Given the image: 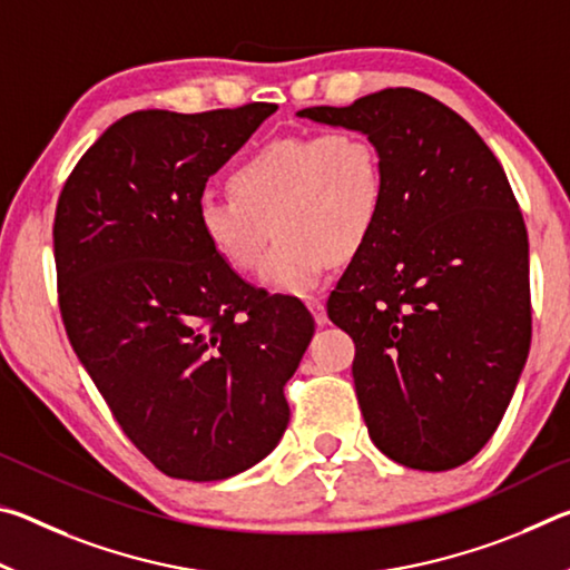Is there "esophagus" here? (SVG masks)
Listing matches in <instances>:
<instances>
[{
    "label": "esophagus",
    "instance_id": "1",
    "mask_svg": "<svg viewBox=\"0 0 570 570\" xmlns=\"http://www.w3.org/2000/svg\"><path fill=\"white\" fill-rule=\"evenodd\" d=\"M306 306H308V312H312V316H314V322H316V324L324 326L326 322H330V320H326V308H324V304L320 302V298H308Z\"/></svg>",
    "mask_w": 570,
    "mask_h": 570
}]
</instances>
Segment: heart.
Instances as JSON below:
<instances>
[{
    "label": "heart",
    "mask_w": 570,
    "mask_h": 570,
    "mask_svg": "<svg viewBox=\"0 0 570 570\" xmlns=\"http://www.w3.org/2000/svg\"><path fill=\"white\" fill-rule=\"evenodd\" d=\"M228 188L198 198L200 238L230 272L250 274L274 230L262 284L292 296L316 292L332 262L364 250L387 200L377 146L346 128L266 142L238 163Z\"/></svg>",
    "instance_id": "1"
}]
</instances>
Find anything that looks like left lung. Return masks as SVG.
<instances>
[{"label": "left lung", "mask_w": 570, "mask_h": 570, "mask_svg": "<svg viewBox=\"0 0 570 570\" xmlns=\"http://www.w3.org/2000/svg\"><path fill=\"white\" fill-rule=\"evenodd\" d=\"M296 115L364 132L387 178L380 226L326 302L354 340L370 438L404 468H458L493 438L530 350L528 230L505 170L420 90Z\"/></svg>", "instance_id": "obj_1"}]
</instances>
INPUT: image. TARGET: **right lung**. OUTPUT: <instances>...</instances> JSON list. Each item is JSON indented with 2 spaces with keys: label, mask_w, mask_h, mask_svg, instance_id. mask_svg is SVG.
<instances>
[{
  "label": "right lung",
  "mask_w": 570,
  "mask_h": 570,
  "mask_svg": "<svg viewBox=\"0 0 570 570\" xmlns=\"http://www.w3.org/2000/svg\"><path fill=\"white\" fill-rule=\"evenodd\" d=\"M274 112L125 115L57 200L67 336L125 435L170 478L226 480L264 460L314 334L298 298L246 284L196 226L208 178Z\"/></svg>",
  "instance_id": "obj_1"
}]
</instances>
